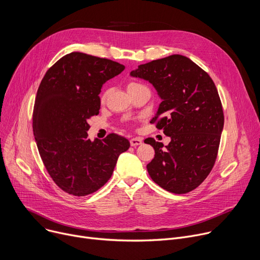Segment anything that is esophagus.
<instances>
[{
  "label": "esophagus",
  "mask_w": 260,
  "mask_h": 260,
  "mask_svg": "<svg viewBox=\"0 0 260 260\" xmlns=\"http://www.w3.org/2000/svg\"><path fill=\"white\" fill-rule=\"evenodd\" d=\"M143 144V139L141 137H133L130 139V145L132 147H135V146H139Z\"/></svg>",
  "instance_id": "esophagus-1"
}]
</instances>
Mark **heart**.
I'll return each mask as SVG.
<instances>
[{
	"instance_id": "heart-1",
	"label": "heart",
	"mask_w": 260,
	"mask_h": 260,
	"mask_svg": "<svg viewBox=\"0 0 260 260\" xmlns=\"http://www.w3.org/2000/svg\"><path fill=\"white\" fill-rule=\"evenodd\" d=\"M139 85H141V84L135 83V82H131V83H129V84H128V88H127V89L133 88V87H137V86H139ZM106 95H107V92H104V93H103V95H102V101H104L105 98H106Z\"/></svg>"
}]
</instances>
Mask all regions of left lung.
<instances>
[{
	"mask_svg": "<svg viewBox=\"0 0 260 260\" xmlns=\"http://www.w3.org/2000/svg\"><path fill=\"white\" fill-rule=\"evenodd\" d=\"M130 75L150 82L161 99L151 121L171 137L168 146L145 139L155 150L147 170L152 180L174 193L201 184L215 162L224 127L217 89L189 58L175 54L141 64Z\"/></svg>",
	"mask_w": 260,
	"mask_h": 260,
	"instance_id": "8db88e82",
	"label": "left lung"
}]
</instances>
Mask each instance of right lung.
Returning a JSON list of instances; mask_svg holds the SVG:
<instances>
[{
	"label": "right lung",
	"mask_w": 260,
	"mask_h": 260,
	"mask_svg": "<svg viewBox=\"0 0 260 260\" xmlns=\"http://www.w3.org/2000/svg\"><path fill=\"white\" fill-rule=\"evenodd\" d=\"M124 70L109 59L73 52L48 70L38 87L35 142L54 182L70 194L83 197L101 188L130 147L128 139L114 133L93 142L87 134V121L101 107L103 84Z\"/></svg>",
	"instance_id": "1"
}]
</instances>
